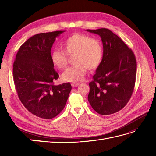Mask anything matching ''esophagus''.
Returning a JSON list of instances; mask_svg holds the SVG:
<instances>
[{
	"label": "esophagus",
	"mask_w": 156,
	"mask_h": 156,
	"mask_svg": "<svg viewBox=\"0 0 156 156\" xmlns=\"http://www.w3.org/2000/svg\"><path fill=\"white\" fill-rule=\"evenodd\" d=\"M79 84H80V83H78V82H73V83H72V87H77L78 86H79Z\"/></svg>",
	"instance_id": "1"
}]
</instances>
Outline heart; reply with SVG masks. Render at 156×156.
<instances>
[{
    "instance_id": "1",
    "label": "heart",
    "mask_w": 156,
    "mask_h": 156,
    "mask_svg": "<svg viewBox=\"0 0 156 156\" xmlns=\"http://www.w3.org/2000/svg\"><path fill=\"white\" fill-rule=\"evenodd\" d=\"M64 51L55 49L51 54V61L56 68L63 69L67 65L68 55H74V63L62 74L66 82H77L82 80L88 69L93 70L100 66L103 54L101 42L83 34H74L62 43Z\"/></svg>"
}]
</instances>
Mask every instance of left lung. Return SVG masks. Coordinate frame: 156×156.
Listing matches in <instances>:
<instances>
[{"instance_id":"1","label":"left lung","mask_w":156,"mask_h":156,"mask_svg":"<svg viewBox=\"0 0 156 156\" xmlns=\"http://www.w3.org/2000/svg\"><path fill=\"white\" fill-rule=\"evenodd\" d=\"M87 31L98 35L103 45L100 66L94 80L89 83V103L102 115L117 112L127 105L133 93L137 62L133 52L122 39L108 29Z\"/></svg>"}]
</instances>
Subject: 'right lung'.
<instances>
[{
	"instance_id": "add662e5",
	"label": "right lung",
	"mask_w": 156,
	"mask_h": 156,
	"mask_svg": "<svg viewBox=\"0 0 156 156\" xmlns=\"http://www.w3.org/2000/svg\"><path fill=\"white\" fill-rule=\"evenodd\" d=\"M65 31L36 34L16 54L13 79L19 98L32 114L45 119L56 117L65 107L72 90L69 82L55 85L59 75L51 61V49Z\"/></svg>"
}]
</instances>
